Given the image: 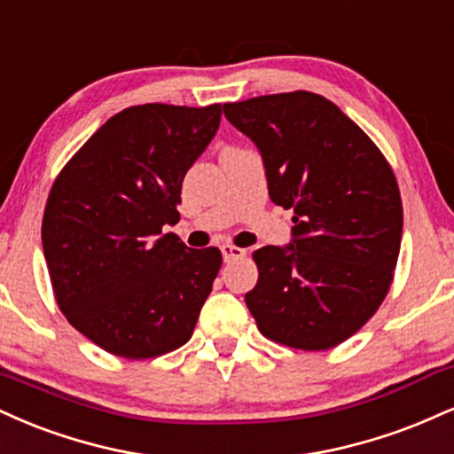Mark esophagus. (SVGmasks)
<instances>
[{
	"mask_svg": "<svg viewBox=\"0 0 454 454\" xmlns=\"http://www.w3.org/2000/svg\"><path fill=\"white\" fill-rule=\"evenodd\" d=\"M222 255H223V262H232V260L245 258L247 251L241 247H234V245H222Z\"/></svg>",
	"mask_w": 454,
	"mask_h": 454,
	"instance_id": "34e87169",
	"label": "esophagus"
}]
</instances>
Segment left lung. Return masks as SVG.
Wrapping results in <instances>:
<instances>
[{
	"mask_svg": "<svg viewBox=\"0 0 454 454\" xmlns=\"http://www.w3.org/2000/svg\"><path fill=\"white\" fill-rule=\"evenodd\" d=\"M258 145L269 194L294 209V241L254 251L245 294L258 330L302 351L351 338L389 292L402 243V196L383 152L325 97L279 92L226 103Z\"/></svg>",
	"mask_w": 454,
	"mask_h": 454,
	"instance_id": "1",
	"label": "left lung"
}]
</instances>
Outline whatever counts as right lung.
Returning a JSON list of instances; mask_svg holds the SVG:
<instances>
[{
  "mask_svg": "<svg viewBox=\"0 0 454 454\" xmlns=\"http://www.w3.org/2000/svg\"><path fill=\"white\" fill-rule=\"evenodd\" d=\"M220 118V103L127 107L54 179L42 220L52 292L103 351L150 359L192 336L222 251L185 247L162 226L177 223L184 175Z\"/></svg>",
  "mask_w": 454,
  "mask_h": 454,
  "instance_id": "1",
  "label": "right lung"
}]
</instances>
